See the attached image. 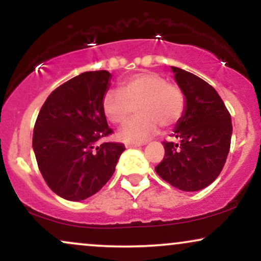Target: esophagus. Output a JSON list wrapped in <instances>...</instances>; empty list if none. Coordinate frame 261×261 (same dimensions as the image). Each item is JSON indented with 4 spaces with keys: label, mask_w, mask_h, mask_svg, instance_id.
Masks as SVG:
<instances>
[{
    "label": "esophagus",
    "mask_w": 261,
    "mask_h": 261,
    "mask_svg": "<svg viewBox=\"0 0 261 261\" xmlns=\"http://www.w3.org/2000/svg\"><path fill=\"white\" fill-rule=\"evenodd\" d=\"M143 143H141V142H126V147L127 148H134V147H140V146H142Z\"/></svg>",
    "instance_id": "1"
}]
</instances>
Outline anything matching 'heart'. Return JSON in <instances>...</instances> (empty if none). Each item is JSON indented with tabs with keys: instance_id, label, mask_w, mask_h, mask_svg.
I'll return each mask as SVG.
<instances>
[{
	"instance_id": "1",
	"label": "heart",
	"mask_w": 261,
	"mask_h": 261,
	"mask_svg": "<svg viewBox=\"0 0 261 261\" xmlns=\"http://www.w3.org/2000/svg\"><path fill=\"white\" fill-rule=\"evenodd\" d=\"M119 137L127 142H142L158 131V127H174L184 116L187 98L182 89L168 82L155 72H140L124 80L120 91L109 89L104 93L101 108L107 119L113 124H122L134 112Z\"/></svg>"
}]
</instances>
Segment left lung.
Wrapping results in <instances>:
<instances>
[{"mask_svg": "<svg viewBox=\"0 0 261 261\" xmlns=\"http://www.w3.org/2000/svg\"><path fill=\"white\" fill-rule=\"evenodd\" d=\"M187 98L184 116L174 136L180 143L164 141L163 160L155 172L182 191H197L216 180L230 147L232 122L223 100L207 82L194 73L172 67Z\"/></svg>", "mask_w": 261, "mask_h": 261, "instance_id": "left-lung-1", "label": "left lung"}]
</instances>
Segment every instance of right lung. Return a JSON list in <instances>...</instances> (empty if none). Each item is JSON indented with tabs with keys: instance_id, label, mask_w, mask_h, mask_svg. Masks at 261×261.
<instances>
[{
	"instance_id": "obj_1",
	"label": "right lung",
	"mask_w": 261,
	"mask_h": 261,
	"mask_svg": "<svg viewBox=\"0 0 261 261\" xmlns=\"http://www.w3.org/2000/svg\"><path fill=\"white\" fill-rule=\"evenodd\" d=\"M108 71L83 72L50 93L38 114L33 148L44 180L55 194L81 201L100 190L125 151L121 142L98 141L112 135L101 99Z\"/></svg>"
}]
</instances>
